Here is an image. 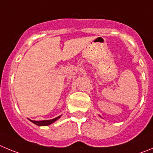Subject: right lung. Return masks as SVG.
Here are the masks:
<instances>
[{
	"label": "right lung",
	"mask_w": 153,
	"mask_h": 153,
	"mask_svg": "<svg viewBox=\"0 0 153 153\" xmlns=\"http://www.w3.org/2000/svg\"><path fill=\"white\" fill-rule=\"evenodd\" d=\"M60 116L59 117H56V118L53 119V120H44V121H34V120H30L31 122L33 123L36 124V126H48V125H51V123H54L56 120H57L58 119L60 118Z\"/></svg>",
	"instance_id": "right-lung-1"
}]
</instances>
